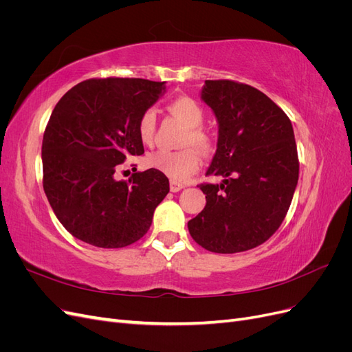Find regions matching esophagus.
I'll use <instances>...</instances> for the list:
<instances>
[{
  "label": "esophagus",
  "mask_w": 352,
  "mask_h": 352,
  "mask_svg": "<svg viewBox=\"0 0 352 352\" xmlns=\"http://www.w3.org/2000/svg\"><path fill=\"white\" fill-rule=\"evenodd\" d=\"M184 188H185L184 184L175 182V180H172V182H170V190H172V192H179V190L184 189Z\"/></svg>",
  "instance_id": "1"
}]
</instances>
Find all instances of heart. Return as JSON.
Wrapping results in <instances>:
<instances>
[{
    "label": "heart",
    "mask_w": 352,
    "mask_h": 352,
    "mask_svg": "<svg viewBox=\"0 0 352 352\" xmlns=\"http://www.w3.org/2000/svg\"><path fill=\"white\" fill-rule=\"evenodd\" d=\"M168 111L182 122L188 131L185 133V145H194L201 153H210L212 148V140L210 133L202 129L204 122V110L201 105L190 97L182 95L172 100L167 105ZM155 132V114L153 110H146L138 123V135L144 144L153 141ZM146 166L158 170L175 182H184L190 175L195 173L199 167V155L194 148H185L180 151L158 150L146 155Z\"/></svg>",
    "instance_id": "obj_1"
}]
</instances>
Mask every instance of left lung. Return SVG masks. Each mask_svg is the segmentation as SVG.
<instances>
[{"label":"left lung","instance_id":"8db88e82","mask_svg":"<svg viewBox=\"0 0 352 352\" xmlns=\"http://www.w3.org/2000/svg\"><path fill=\"white\" fill-rule=\"evenodd\" d=\"M201 100L216 116L217 150L201 185L206 207L188 221L202 248L235 254L258 247L279 229L298 184L292 123L267 95L250 85L206 80Z\"/></svg>","mask_w":352,"mask_h":352}]
</instances>
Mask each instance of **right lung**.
I'll return each instance as SVG.
<instances>
[{
	"instance_id": "obj_1",
	"label": "right lung",
	"mask_w": 352,
	"mask_h": 352,
	"mask_svg": "<svg viewBox=\"0 0 352 352\" xmlns=\"http://www.w3.org/2000/svg\"><path fill=\"white\" fill-rule=\"evenodd\" d=\"M164 92L166 82L89 79L52 110L41 151L44 190L74 238L123 248L150 229L154 210L168 194V179L148 168L126 182L116 172L127 157L144 154L138 123Z\"/></svg>"
}]
</instances>
